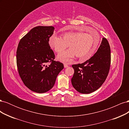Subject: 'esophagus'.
Listing matches in <instances>:
<instances>
[{
    "label": "esophagus",
    "instance_id": "esophagus-1",
    "mask_svg": "<svg viewBox=\"0 0 129 129\" xmlns=\"http://www.w3.org/2000/svg\"><path fill=\"white\" fill-rule=\"evenodd\" d=\"M68 67V66L67 63H64V68H67Z\"/></svg>",
    "mask_w": 129,
    "mask_h": 129
}]
</instances>
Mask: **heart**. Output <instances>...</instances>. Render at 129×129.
<instances>
[{"label": "heart", "mask_w": 129, "mask_h": 129, "mask_svg": "<svg viewBox=\"0 0 129 129\" xmlns=\"http://www.w3.org/2000/svg\"><path fill=\"white\" fill-rule=\"evenodd\" d=\"M99 36L81 32H69L61 35V37L53 35L49 38L50 47L57 53H60L67 47L69 49L58 54L57 59L61 62L70 61L75 57L80 61L90 58L98 47Z\"/></svg>", "instance_id": "b5f03b06"}]
</instances>
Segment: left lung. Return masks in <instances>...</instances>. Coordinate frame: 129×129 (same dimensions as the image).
Returning <instances> with one entry per match:
<instances>
[{"instance_id":"1","label":"left lung","mask_w":129,"mask_h":129,"mask_svg":"<svg viewBox=\"0 0 129 129\" xmlns=\"http://www.w3.org/2000/svg\"><path fill=\"white\" fill-rule=\"evenodd\" d=\"M110 47L107 39L103 38L96 53L81 64H73L74 73L72 84L82 93L96 91L106 80L110 67Z\"/></svg>"}]
</instances>
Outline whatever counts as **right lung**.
I'll return each instance as SVG.
<instances>
[{"label":"right lung","instance_id":"1","mask_svg":"<svg viewBox=\"0 0 129 129\" xmlns=\"http://www.w3.org/2000/svg\"><path fill=\"white\" fill-rule=\"evenodd\" d=\"M53 26H37L19 42L17 50V65L23 83L30 90L44 93L51 89L63 63L54 61L55 55L48 40L54 32ZM50 62L48 66L46 63Z\"/></svg>","mask_w":129,"mask_h":129}]
</instances>
